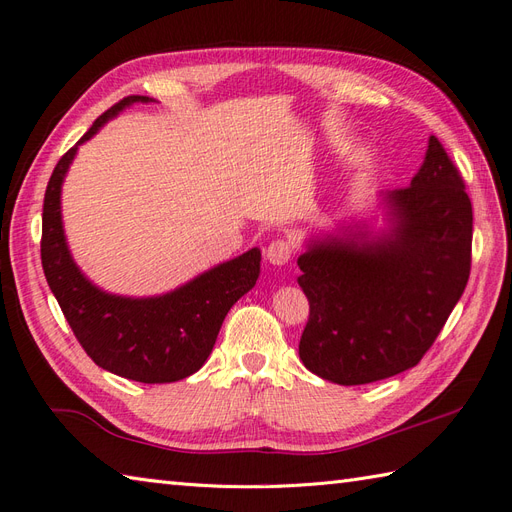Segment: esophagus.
I'll list each match as a JSON object with an SVG mask.
<instances>
[{
    "label": "esophagus",
    "mask_w": 512,
    "mask_h": 512,
    "mask_svg": "<svg viewBox=\"0 0 512 512\" xmlns=\"http://www.w3.org/2000/svg\"><path fill=\"white\" fill-rule=\"evenodd\" d=\"M267 260L275 267H282L286 262L292 258V245L284 239H277L273 243H269V247L265 250Z\"/></svg>",
    "instance_id": "obj_1"
}]
</instances>
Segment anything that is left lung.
<instances>
[{"label": "left lung", "mask_w": 512, "mask_h": 512, "mask_svg": "<svg viewBox=\"0 0 512 512\" xmlns=\"http://www.w3.org/2000/svg\"><path fill=\"white\" fill-rule=\"evenodd\" d=\"M386 228L363 222L309 239L297 265L309 301L303 365L354 386L414 367L461 299L472 260V203L436 136L408 188L380 194Z\"/></svg>", "instance_id": "obj_1"}]
</instances>
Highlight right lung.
Instances as JSON below:
<instances>
[{
	"label": "right lung",
	"mask_w": 512,
	"mask_h": 512,
	"mask_svg": "<svg viewBox=\"0 0 512 512\" xmlns=\"http://www.w3.org/2000/svg\"><path fill=\"white\" fill-rule=\"evenodd\" d=\"M156 102L128 96L100 115L53 170L42 207V269L79 344L98 367L121 378L164 384L192 376L205 365L228 309L250 292L260 275V250L252 247L220 262L183 286L156 297H121L89 282L76 265L61 220V185L79 145L123 108Z\"/></svg>",
	"instance_id": "add662e5"
}]
</instances>
